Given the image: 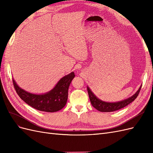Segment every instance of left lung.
I'll return each instance as SVG.
<instances>
[{
	"label": "left lung",
	"mask_w": 153,
	"mask_h": 153,
	"mask_svg": "<svg viewBox=\"0 0 153 153\" xmlns=\"http://www.w3.org/2000/svg\"><path fill=\"white\" fill-rule=\"evenodd\" d=\"M140 89L141 86L136 92V93L135 94H133L131 97H130V98L115 103L105 102V101L100 100L99 98H97V97L94 94L93 92L91 91L89 87H87V91L88 94H89V96L91 103L92 105L93 106L96 110H98L100 112H110L123 108L126 106L128 105L129 103H131L132 101H133L137 98V97L138 96V94H139Z\"/></svg>",
	"instance_id": "8db88e82"
}]
</instances>
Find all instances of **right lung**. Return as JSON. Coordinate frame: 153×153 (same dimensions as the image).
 I'll use <instances>...</instances> for the list:
<instances>
[{
    "label": "right lung",
    "mask_w": 153,
    "mask_h": 153,
    "mask_svg": "<svg viewBox=\"0 0 153 153\" xmlns=\"http://www.w3.org/2000/svg\"><path fill=\"white\" fill-rule=\"evenodd\" d=\"M75 76L74 72L62 77L57 84L47 93L36 94L28 92L17 85L13 80V85L20 98L36 110L47 112H55L61 110L66 105L68 89L72 80Z\"/></svg>",
    "instance_id": "add662e5"
}]
</instances>
